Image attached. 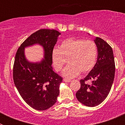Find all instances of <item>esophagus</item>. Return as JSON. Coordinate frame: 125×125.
<instances>
[{
    "label": "esophagus",
    "instance_id": "1",
    "mask_svg": "<svg viewBox=\"0 0 125 125\" xmlns=\"http://www.w3.org/2000/svg\"><path fill=\"white\" fill-rule=\"evenodd\" d=\"M63 81L66 83H69L71 82V80H69V79H63Z\"/></svg>",
    "mask_w": 125,
    "mask_h": 125
}]
</instances>
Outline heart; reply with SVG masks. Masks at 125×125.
I'll return each instance as SVG.
<instances>
[{"label":"heart","instance_id":"b5f03b06","mask_svg":"<svg viewBox=\"0 0 125 125\" xmlns=\"http://www.w3.org/2000/svg\"><path fill=\"white\" fill-rule=\"evenodd\" d=\"M97 55L98 49L94 42L70 37L62 42L59 48L53 49L52 60L57 71L69 62L62 73L66 78H73L81 72L86 73L91 70L96 62Z\"/></svg>","mask_w":125,"mask_h":125}]
</instances>
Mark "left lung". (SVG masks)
<instances>
[{"instance_id": "left-lung-1", "label": "left lung", "mask_w": 125, "mask_h": 125, "mask_svg": "<svg viewBox=\"0 0 125 125\" xmlns=\"http://www.w3.org/2000/svg\"><path fill=\"white\" fill-rule=\"evenodd\" d=\"M98 49L96 64L84 79L76 93L78 101L87 106L99 105L108 96L115 78V64L112 48L106 41L96 37L94 40ZM91 80V84L87 81Z\"/></svg>"}]
</instances>
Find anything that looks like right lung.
Returning <instances> with one entry per match:
<instances>
[{"label":"right lung","instance_id":"add662e5","mask_svg":"<svg viewBox=\"0 0 125 125\" xmlns=\"http://www.w3.org/2000/svg\"><path fill=\"white\" fill-rule=\"evenodd\" d=\"M61 33L54 29H40L31 34L19 47L14 60L13 79L20 95L35 110L43 111L52 106L59 94L62 78L52 70V51ZM39 44L44 49L39 62H29L25 47Z\"/></svg>","mask_w":125,"mask_h":125}]
</instances>
